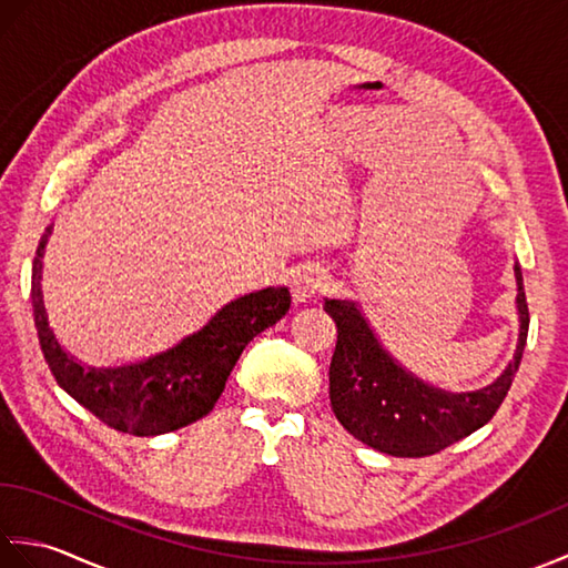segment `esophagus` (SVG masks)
Returning a JSON list of instances; mask_svg holds the SVG:
<instances>
[{"label": "esophagus", "instance_id": "esophagus-1", "mask_svg": "<svg viewBox=\"0 0 568 568\" xmlns=\"http://www.w3.org/2000/svg\"><path fill=\"white\" fill-rule=\"evenodd\" d=\"M324 285H327V273L317 268V265H303L293 275V300L295 303H307V300L322 293Z\"/></svg>", "mask_w": 568, "mask_h": 568}]
</instances>
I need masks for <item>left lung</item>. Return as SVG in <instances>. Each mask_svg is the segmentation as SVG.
Segmentation results:
<instances>
[{"instance_id":"left-lung-1","label":"left lung","mask_w":568,"mask_h":568,"mask_svg":"<svg viewBox=\"0 0 568 568\" xmlns=\"http://www.w3.org/2000/svg\"><path fill=\"white\" fill-rule=\"evenodd\" d=\"M515 283L520 334L513 361L496 381L466 393L419 381L385 352L358 303L324 297V312L336 324L329 400L344 429L383 454L413 458L437 454L484 427L508 395L527 344L529 312L517 263Z\"/></svg>"}]
</instances>
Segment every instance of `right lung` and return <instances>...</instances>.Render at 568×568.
I'll return each instance as SVG.
<instances>
[{"label":"right lung","mask_w":568,"mask_h":568,"mask_svg":"<svg viewBox=\"0 0 568 568\" xmlns=\"http://www.w3.org/2000/svg\"><path fill=\"white\" fill-rule=\"evenodd\" d=\"M51 234L53 224H48L31 268L33 322L45 364L60 388L84 409L134 437L175 432L207 415L246 344L291 310L287 287H263L226 303L202 329L161 354L124 366H84L60 346L48 324L41 281Z\"/></svg>","instance_id":"add662e5"}]
</instances>
